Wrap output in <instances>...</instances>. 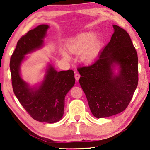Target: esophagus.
I'll return each instance as SVG.
<instances>
[{
	"label": "esophagus",
	"mask_w": 150,
	"mask_h": 150,
	"mask_svg": "<svg viewBox=\"0 0 150 150\" xmlns=\"http://www.w3.org/2000/svg\"><path fill=\"white\" fill-rule=\"evenodd\" d=\"M75 79L77 81H78L79 80V78H80V74L78 73H75Z\"/></svg>",
	"instance_id": "34e87169"
}]
</instances>
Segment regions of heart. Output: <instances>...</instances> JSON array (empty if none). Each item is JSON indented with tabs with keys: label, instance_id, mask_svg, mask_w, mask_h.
I'll list each match as a JSON object with an SVG mask.
<instances>
[{
	"label": "heart",
	"instance_id": "heart-1",
	"mask_svg": "<svg viewBox=\"0 0 150 150\" xmlns=\"http://www.w3.org/2000/svg\"><path fill=\"white\" fill-rule=\"evenodd\" d=\"M70 54H79L81 62L87 65L95 62L100 51V42L93 32H87L78 35L66 45ZM64 56L66 57L65 55Z\"/></svg>",
	"mask_w": 150,
	"mask_h": 150
}]
</instances>
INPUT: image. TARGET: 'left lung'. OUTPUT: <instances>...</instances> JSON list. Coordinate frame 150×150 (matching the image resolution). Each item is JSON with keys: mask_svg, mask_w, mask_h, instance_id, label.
I'll use <instances>...</instances> for the list:
<instances>
[{"mask_svg": "<svg viewBox=\"0 0 150 150\" xmlns=\"http://www.w3.org/2000/svg\"><path fill=\"white\" fill-rule=\"evenodd\" d=\"M112 26L115 32L98 59L78 69L80 85L97 118L125 110L138 83V54L130 35L118 26Z\"/></svg>", "mask_w": 150, "mask_h": 150, "instance_id": "1", "label": "left lung"}]
</instances>
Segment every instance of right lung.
Listing matches in <instances>:
<instances>
[{
  "instance_id": "add662e5",
  "label": "right lung",
  "mask_w": 150,
  "mask_h": 150,
  "mask_svg": "<svg viewBox=\"0 0 150 150\" xmlns=\"http://www.w3.org/2000/svg\"><path fill=\"white\" fill-rule=\"evenodd\" d=\"M50 26L41 24L22 36L17 43L10 62L12 85L14 95L27 112L34 120L55 123L64 114L65 97L75 85L73 70L58 72L48 63L42 81L30 85L23 79L20 67L28 55L42 49Z\"/></svg>"
}]
</instances>
